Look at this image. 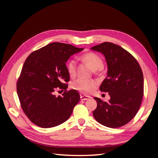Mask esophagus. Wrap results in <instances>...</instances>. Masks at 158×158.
<instances>
[{
	"label": "esophagus",
	"instance_id": "esophagus-1",
	"mask_svg": "<svg viewBox=\"0 0 158 158\" xmlns=\"http://www.w3.org/2000/svg\"><path fill=\"white\" fill-rule=\"evenodd\" d=\"M91 98V97L90 96H80V99H81V100H86L88 99H89Z\"/></svg>",
	"mask_w": 158,
	"mask_h": 158
}]
</instances>
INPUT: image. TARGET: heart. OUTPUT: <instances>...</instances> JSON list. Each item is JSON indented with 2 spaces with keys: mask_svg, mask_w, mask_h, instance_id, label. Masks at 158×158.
Listing matches in <instances>:
<instances>
[{
  "mask_svg": "<svg viewBox=\"0 0 158 158\" xmlns=\"http://www.w3.org/2000/svg\"><path fill=\"white\" fill-rule=\"evenodd\" d=\"M80 60L90 66L96 73H101L103 70V61L101 57L97 53L89 52L83 53L80 56ZM66 70L70 77H74L76 75L77 63L75 60H70L66 63ZM98 83L93 79H77L71 83V88L84 94H89L94 91L98 87Z\"/></svg>",
  "mask_w": 158,
  "mask_h": 158,
  "instance_id": "obj_1",
  "label": "heart"
}]
</instances>
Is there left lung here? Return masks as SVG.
Segmentation results:
<instances>
[{
    "label": "left lung",
    "mask_w": 158,
    "mask_h": 158,
    "mask_svg": "<svg viewBox=\"0 0 158 158\" xmlns=\"http://www.w3.org/2000/svg\"><path fill=\"white\" fill-rule=\"evenodd\" d=\"M92 50L105 56L108 66L107 77L100 86L102 92H109L110 99L102 101L95 97V119L109 127H119L132 120L138 112L144 94V79L139 62L131 53L119 45L104 42Z\"/></svg>",
    "instance_id": "8db88e82"
}]
</instances>
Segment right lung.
Returning <instances> with one entry per match:
<instances>
[{"label": "right lung", "instance_id": "1", "mask_svg": "<svg viewBox=\"0 0 158 158\" xmlns=\"http://www.w3.org/2000/svg\"><path fill=\"white\" fill-rule=\"evenodd\" d=\"M83 49L55 42L34 51L26 58L17 81V92L23 113L35 125L55 127L71 115L80 96L75 89H66L70 77L66 62L70 56ZM57 89L65 90L62 97L54 95Z\"/></svg>", "mask_w": 158, "mask_h": 158}]
</instances>
